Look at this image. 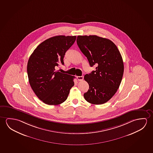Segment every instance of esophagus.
Listing matches in <instances>:
<instances>
[{
    "instance_id": "obj_1",
    "label": "esophagus",
    "mask_w": 153,
    "mask_h": 153,
    "mask_svg": "<svg viewBox=\"0 0 153 153\" xmlns=\"http://www.w3.org/2000/svg\"><path fill=\"white\" fill-rule=\"evenodd\" d=\"M84 79V76H78L77 79L78 81H82Z\"/></svg>"
}]
</instances>
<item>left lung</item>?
<instances>
[{
    "label": "left lung",
    "mask_w": 153,
    "mask_h": 153,
    "mask_svg": "<svg viewBox=\"0 0 153 153\" xmlns=\"http://www.w3.org/2000/svg\"><path fill=\"white\" fill-rule=\"evenodd\" d=\"M77 43L91 67L97 66L84 76L89 89L84 97L93 104L105 103L115 94L122 80L124 65L120 51L112 41L97 35H78Z\"/></svg>",
    "instance_id": "1"
}]
</instances>
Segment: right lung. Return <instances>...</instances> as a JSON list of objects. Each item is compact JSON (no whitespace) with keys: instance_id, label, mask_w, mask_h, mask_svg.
<instances>
[{"instance_id":"right-lung-1","label":"right lung","mask_w":153,"mask_h":153,"mask_svg":"<svg viewBox=\"0 0 153 153\" xmlns=\"http://www.w3.org/2000/svg\"><path fill=\"white\" fill-rule=\"evenodd\" d=\"M76 39V36L58 35L39 45L28 59V81L38 98L48 105H56L65 101L74 85V76L56 71L64 65L65 53Z\"/></svg>"}]
</instances>
